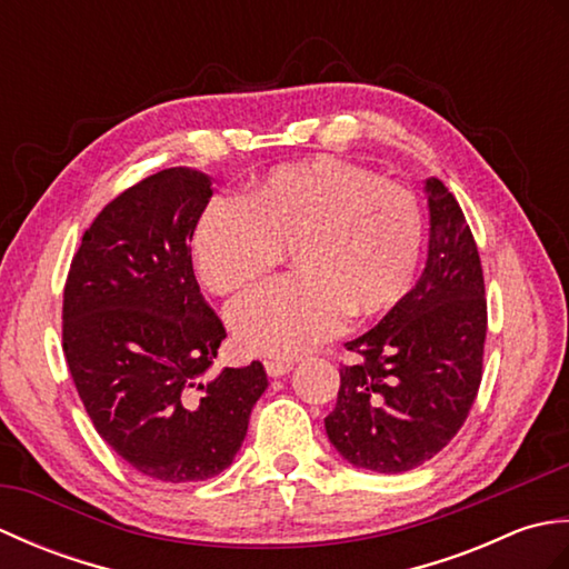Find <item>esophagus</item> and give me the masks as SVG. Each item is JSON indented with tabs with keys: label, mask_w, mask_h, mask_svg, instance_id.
Here are the masks:
<instances>
[{
	"label": "esophagus",
	"mask_w": 569,
	"mask_h": 569,
	"mask_svg": "<svg viewBox=\"0 0 569 569\" xmlns=\"http://www.w3.org/2000/svg\"><path fill=\"white\" fill-rule=\"evenodd\" d=\"M266 373H269L271 379H281V377H286V373H291L293 371V361H278V359H271V361H266Z\"/></svg>",
	"instance_id": "1"
}]
</instances>
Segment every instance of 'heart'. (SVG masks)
<instances>
[{
    "label": "heart",
    "mask_w": 569,
    "mask_h": 569,
    "mask_svg": "<svg viewBox=\"0 0 569 569\" xmlns=\"http://www.w3.org/2000/svg\"><path fill=\"white\" fill-rule=\"evenodd\" d=\"M420 249L413 192L335 156L276 168L244 204L210 202L192 234L200 281L222 296L257 286L291 251L296 276L229 310L237 345L278 359L332 340L347 316L391 312L416 281Z\"/></svg>",
    "instance_id": "b5f03b06"
}]
</instances>
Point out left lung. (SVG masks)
Segmentation results:
<instances>
[{"label":"left lung","mask_w":569,"mask_h":569,"mask_svg":"<svg viewBox=\"0 0 569 569\" xmlns=\"http://www.w3.org/2000/svg\"><path fill=\"white\" fill-rule=\"evenodd\" d=\"M428 198V259L416 286L377 328L345 347L337 406L325 418L352 467L401 475L438 455L469 416L481 381L487 300L479 251L455 196L438 178Z\"/></svg>","instance_id":"obj_1"}]
</instances>
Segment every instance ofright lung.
Listing matches in <instances>:
<instances>
[{"label":"right lung","instance_id":"add662e5","mask_svg":"<svg viewBox=\"0 0 569 569\" xmlns=\"http://www.w3.org/2000/svg\"><path fill=\"white\" fill-rule=\"evenodd\" d=\"M210 198L212 178L196 168L124 190L82 234L63 293V352L94 430L168 485L232 465L269 386L259 361L208 377L227 332L188 244Z\"/></svg>","mask_w":569,"mask_h":569}]
</instances>
